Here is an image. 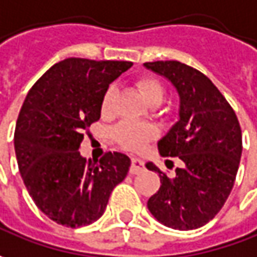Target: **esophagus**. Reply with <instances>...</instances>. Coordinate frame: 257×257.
<instances>
[{
	"label": "esophagus",
	"mask_w": 257,
	"mask_h": 257,
	"mask_svg": "<svg viewBox=\"0 0 257 257\" xmlns=\"http://www.w3.org/2000/svg\"><path fill=\"white\" fill-rule=\"evenodd\" d=\"M144 168H145V165H144V161H142V159H139V158H132V164H131L129 172L132 173V175H137V173L142 172Z\"/></svg>",
	"instance_id": "34e87169"
}]
</instances>
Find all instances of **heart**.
Instances as JSON below:
<instances>
[{
	"mask_svg": "<svg viewBox=\"0 0 257 257\" xmlns=\"http://www.w3.org/2000/svg\"><path fill=\"white\" fill-rule=\"evenodd\" d=\"M138 86L144 95L146 102L162 101L165 95L164 85L154 78H144L138 82ZM115 96V89L109 88L102 101V112L108 113L111 111L112 102ZM155 128L151 123L138 122V120H122L112 129V137L120 146L126 149H139L155 137Z\"/></svg>",
	"mask_w": 257,
	"mask_h": 257,
	"instance_id": "obj_1",
	"label": "heart"
}]
</instances>
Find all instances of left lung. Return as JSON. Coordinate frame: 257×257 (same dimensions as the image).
Masks as SVG:
<instances>
[{
    "mask_svg": "<svg viewBox=\"0 0 257 257\" xmlns=\"http://www.w3.org/2000/svg\"><path fill=\"white\" fill-rule=\"evenodd\" d=\"M166 78L179 95L178 122L158 142L161 156H178L181 168L168 176L154 162L161 188L148 209L162 225L190 230L206 225L225 205L242 156V131L232 106L213 82L179 61L144 64Z\"/></svg>",
    "mask_w": 257,
    "mask_h": 257,
    "instance_id": "obj_1",
    "label": "left lung"
}]
</instances>
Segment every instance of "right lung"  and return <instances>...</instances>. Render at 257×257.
I'll return each instance as SVG.
<instances>
[{
    "mask_svg": "<svg viewBox=\"0 0 257 257\" xmlns=\"http://www.w3.org/2000/svg\"><path fill=\"white\" fill-rule=\"evenodd\" d=\"M128 61L67 58L30 89L18 115L14 146L25 188L42 213L68 227L103 215L131 159L106 152L99 161L79 154L84 132L101 118L103 96Z\"/></svg>",
    "mask_w": 257,
    "mask_h": 257,
    "instance_id": "1",
    "label": "right lung"
}]
</instances>
